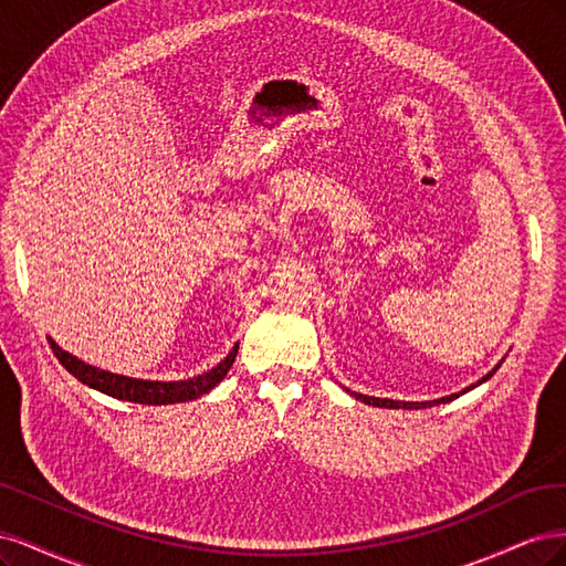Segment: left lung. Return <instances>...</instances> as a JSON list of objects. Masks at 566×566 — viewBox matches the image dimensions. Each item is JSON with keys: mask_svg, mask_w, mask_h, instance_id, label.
I'll return each mask as SVG.
<instances>
[{"mask_svg": "<svg viewBox=\"0 0 566 566\" xmlns=\"http://www.w3.org/2000/svg\"><path fill=\"white\" fill-rule=\"evenodd\" d=\"M499 369V367H496ZM496 369H491L486 376H482V380H478L475 386H470V388H465V390H461V392H453V395H449V397H440V399H430V402H397V399H380V397H369V395H357V392H353L357 399H361L364 405H374V407H382V409H428V407H434V405H447V402H451V399H455L459 395H463V392H468V390H472V388H478V386H482L484 380H489L491 376L496 374Z\"/></svg>", "mask_w": 566, "mask_h": 566, "instance_id": "8db88e82", "label": "left lung"}]
</instances>
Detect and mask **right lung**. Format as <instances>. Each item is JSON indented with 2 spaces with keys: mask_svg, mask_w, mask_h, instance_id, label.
<instances>
[{
  "mask_svg": "<svg viewBox=\"0 0 566 566\" xmlns=\"http://www.w3.org/2000/svg\"><path fill=\"white\" fill-rule=\"evenodd\" d=\"M49 343H51L53 355L59 357L63 367L77 380H82L84 386L101 390L111 397L124 399V402H136V405H176V402H190V399L207 395L226 378L237 357V350H240V343H234V348L228 353V357L221 364H216L211 371H205L188 380H143V378H129V376L111 374L98 367H91V364L59 348V343L53 338H49Z\"/></svg>",
  "mask_w": 566,
  "mask_h": 566,
  "instance_id": "obj_1",
  "label": "right lung"
}]
</instances>
